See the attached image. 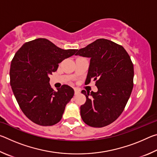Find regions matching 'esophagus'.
Listing matches in <instances>:
<instances>
[{"mask_svg":"<svg viewBox=\"0 0 157 157\" xmlns=\"http://www.w3.org/2000/svg\"><path fill=\"white\" fill-rule=\"evenodd\" d=\"M74 91H75V95H77V94H79V91L78 89H74Z\"/></svg>","mask_w":157,"mask_h":157,"instance_id":"1","label":"esophagus"}]
</instances>
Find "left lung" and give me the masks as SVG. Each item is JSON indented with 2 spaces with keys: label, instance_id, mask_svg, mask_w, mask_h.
<instances>
[{
  "label": "left lung",
  "instance_id": "left-lung-1",
  "mask_svg": "<svg viewBox=\"0 0 157 157\" xmlns=\"http://www.w3.org/2000/svg\"><path fill=\"white\" fill-rule=\"evenodd\" d=\"M75 55L89 57L90 64L85 84L95 81L97 92L82 94L86 100L80 107L82 119L88 125L102 127L120 116L131 95L134 66L124 48L105 39H99Z\"/></svg>",
  "mask_w": 157,
  "mask_h": 157
}]
</instances>
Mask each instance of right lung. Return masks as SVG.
Masks as SVG:
<instances>
[{
    "label": "right lung",
    "instance_id": "1",
    "mask_svg": "<svg viewBox=\"0 0 157 157\" xmlns=\"http://www.w3.org/2000/svg\"><path fill=\"white\" fill-rule=\"evenodd\" d=\"M77 50H63L39 38L26 42L16 52L10 66V85L21 109L33 123L51 126L62 119L74 90L64 84L54 91L49 75Z\"/></svg>",
    "mask_w": 157,
    "mask_h": 157
}]
</instances>
